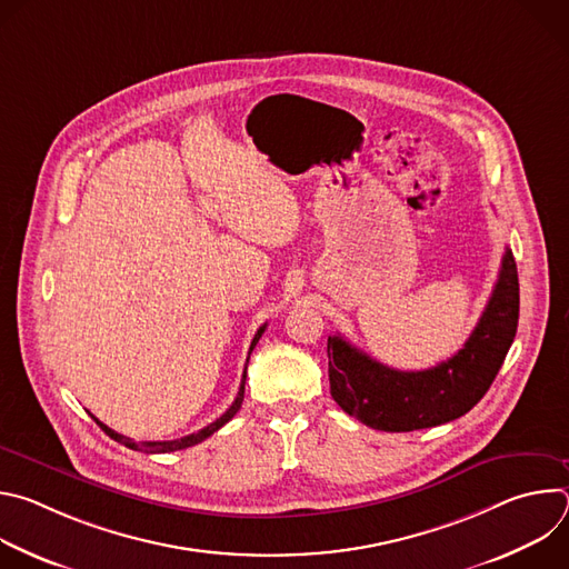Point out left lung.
Listing matches in <instances>:
<instances>
[{
    "label": "left lung",
    "mask_w": 569,
    "mask_h": 569,
    "mask_svg": "<svg viewBox=\"0 0 569 569\" xmlns=\"http://www.w3.org/2000/svg\"><path fill=\"white\" fill-rule=\"evenodd\" d=\"M520 286L511 250L477 327L452 358L423 371H398L369 358L342 336L329 338L331 396L360 423L412 432L470 412L496 380L518 331Z\"/></svg>",
    "instance_id": "left-lung-1"
}]
</instances>
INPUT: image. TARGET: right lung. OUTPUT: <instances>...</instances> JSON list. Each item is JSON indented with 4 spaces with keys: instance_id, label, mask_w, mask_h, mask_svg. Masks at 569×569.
<instances>
[{
    "instance_id": "1",
    "label": "right lung",
    "mask_w": 569,
    "mask_h": 569,
    "mask_svg": "<svg viewBox=\"0 0 569 569\" xmlns=\"http://www.w3.org/2000/svg\"><path fill=\"white\" fill-rule=\"evenodd\" d=\"M266 327L268 323H263V327L257 331V336H254V340H252V345H250V351H248V362H250V356H252V351H254V347H257V342L261 340V336H263V331H266ZM248 362H246V371H242V380H240V387H238V393H236V398H233V402L229 405V410L220 417V419H216L213 423H209L207 428H202V430H198V432H193V435H187V437H182V439H173V441H143V443H134L132 439H128V437H123V435H119V432H114V430H110L106 423H101L97 417H92L97 423H99V428L110 437V439H114V441H119V443H123L126 448H132V450H143V452H173V450H184V448H191V446H196V443H200V441H204L207 437H211L213 432H218L227 421H231L233 419V415L240 410V405H242V396H246V378H248Z\"/></svg>"
}]
</instances>
